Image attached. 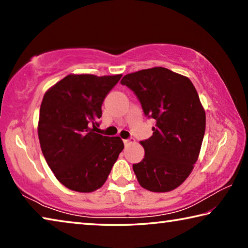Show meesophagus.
Masks as SVG:
<instances>
[{"mask_svg":"<svg viewBox=\"0 0 248 248\" xmlns=\"http://www.w3.org/2000/svg\"><path fill=\"white\" fill-rule=\"evenodd\" d=\"M124 145H130V144H133V143H136V140H134L133 138H131V139L124 140Z\"/></svg>","mask_w":248,"mask_h":248,"instance_id":"obj_1","label":"esophagus"}]
</instances>
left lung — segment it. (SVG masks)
<instances>
[{
  "mask_svg": "<svg viewBox=\"0 0 248 248\" xmlns=\"http://www.w3.org/2000/svg\"><path fill=\"white\" fill-rule=\"evenodd\" d=\"M145 116L156 120L153 136L140 143L144 158L133 165L141 187L167 192L180 186L194 170L205 130V111L187 77L155 66L124 75Z\"/></svg>",
  "mask_w": 248,
  "mask_h": 248,
  "instance_id": "8db88e82",
  "label": "left lung"
}]
</instances>
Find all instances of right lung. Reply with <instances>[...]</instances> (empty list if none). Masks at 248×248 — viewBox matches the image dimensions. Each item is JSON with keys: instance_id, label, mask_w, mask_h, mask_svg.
Returning <instances> with one entry per match:
<instances>
[{"instance_id": "1", "label": "right lung", "mask_w": 248, "mask_h": 248, "mask_svg": "<svg viewBox=\"0 0 248 248\" xmlns=\"http://www.w3.org/2000/svg\"><path fill=\"white\" fill-rule=\"evenodd\" d=\"M123 74H69L46 92L38 138L50 170L78 192L99 189L124 145L119 137L96 133L106 95Z\"/></svg>"}]
</instances>
